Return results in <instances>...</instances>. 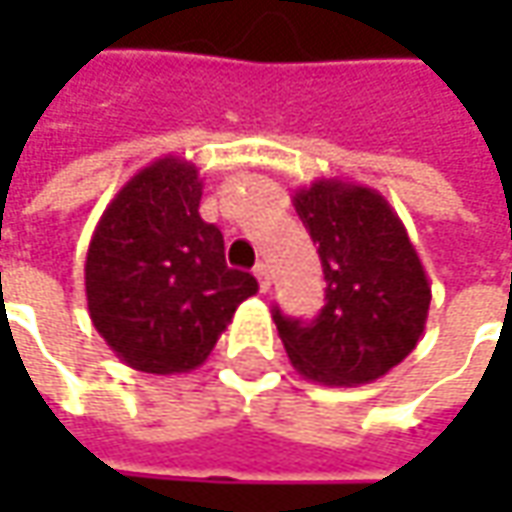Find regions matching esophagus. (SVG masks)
<instances>
[{"label": "esophagus", "instance_id": "1", "mask_svg": "<svg viewBox=\"0 0 512 512\" xmlns=\"http://www.w3.org/2000/svg\"><path fill=\"white\" fill-rule=\"evenodd\" d=\"M253 276L259 279V287H262V290H270V267H267L265 262H259V265L253 267Z\"/></svg>", "mask_w": 512, "mask_h": 512}]
</instances>
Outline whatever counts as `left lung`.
<instances>
[{"mask_svg":"<svg viewBox=\"0 0 512 512\" xmlns=\"http://www.w3.org/2000/svg\"><path fill=\"white\" fill-rule=\"evenodd\" d=\"M293 207L319 250L325 307L313 322L273 310L290 364L316 384L382 379L419 344L430 282L396 210L373 187L316 179Z\"/></svg>","mask_w":512,"mask_h":512,"instance_id":"obj_1","label":"left lung"}]
</instances>
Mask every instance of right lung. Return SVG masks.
<instances>
[{"mask_svg":"<svg viewBox=\"0 0 512 512\" xmlns=\"http://www.w3.org/2000/svg\"><path fill=\"white\" fill-rule=\"evenodd\" d=\"M199 168L162 156L105 207L85 259L88 313L122 362L156 376L205 364L259 282L225 262V239L199 216Z\"/></svg>","mask_w":512,"mask_h":512,"instance_id":"add662e5","label":"right lung"}]
</instances>
